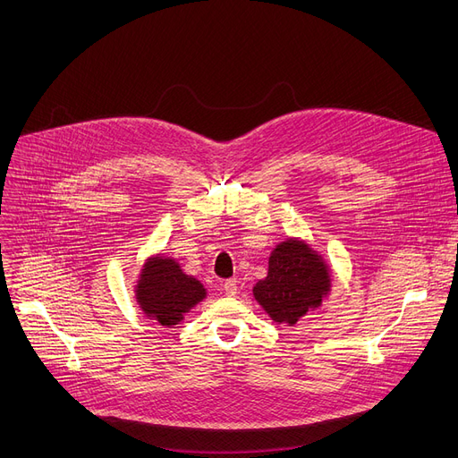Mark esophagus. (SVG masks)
I'll use <instances>...</instances> for the list:
<instances>
[{"mask_svg": "<svg viewBox=\"0 0 458 458\" xmlns=\"http://www.w3.org/2000/svg\"><path fill=\"white\" fill-rule=\"evenodd\" d=\"M225 293H226V296H235L237 294V281L235 279H228V281H225Z\"/></svg>", "mask_w": 458, "mask_h": 458, "instance_id": "1", "label": "esophagus"}]
</instances>
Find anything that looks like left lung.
Masks as SVG:
<instances>
[{
	"label": "left lung",
	"instance_id": "1",
	"mask_svg": "<svg viewBox=\"0 0 458 458\" xmlns=\"http://www.w3.org/2000/svg\"><path fill=\"white\" fill-rule=\"evenodd\" d=\"M328 288V272L318 254L305 242L290 239L272 252L268 276L254 286V296L274 321L294 325L321 305Z\"/></svg>",
	"mask_w": 458,
	"mask_h": 458
}]
</instances>
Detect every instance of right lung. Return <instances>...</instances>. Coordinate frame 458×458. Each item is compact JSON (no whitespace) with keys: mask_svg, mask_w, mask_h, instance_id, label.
I'll return each instance as SVG.
<instances>
[{"mask_svg":"<svg viewBox=\"0 0 458 458\" xmlns=\"http://www.w3.org/2000/svg\"><path fill=\"white\" fill-rule=\"evenodd\" d=\"M206 296L204 286L186 276L174 259L148 261L137 284V301L146 316L160 325H177L182 316Z\"/></svg>","mask_w":458,"mask_h":458,"instance_id":"obj_1","label":"right lung"}]
</instances>
